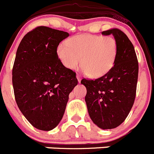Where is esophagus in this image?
<instances>
[{"mask_svg":"<svg viewBox=\"0 0 154 154\" xmlns=\"http://www.w3.org/2000/svg\"><path fill=\"white\" fill-rule=\"evenodd\" d=\"M77 80H78V82L80 83V80H81V76H80V74H77Z\"/></svg>","mask_w":154,"mask_h":154,"instance_id":"1","label":"esophagus"}]
</instances>
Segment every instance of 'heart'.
Wrapping results in <instances>:
<instances>
[{"instance_id":"1","label":"heart","mask_w":154,"mask_h":154,"mask_svg":"<svg viewBox=\"0 0 154 154\" xmlns=\"http://www.w3.org/2000/svg\"><path fill=\"white\" fill-rule=\"evenodd\" d=\"M57 55L63 66L74 70L81 63L91 77H99L113 67L117 44L111 37L82 34L70 37L57 48Z\"/></svg>"}]
</instances>
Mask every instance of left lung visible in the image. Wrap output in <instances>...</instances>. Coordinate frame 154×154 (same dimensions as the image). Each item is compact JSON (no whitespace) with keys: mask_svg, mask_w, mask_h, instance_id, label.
I'll return each mask as SVG.
<instances>
[{"mask_svg":"<svg viewBox=\"0 0 154 154\" xmlns=\"http://www.w3.org/2000/svg\"><path fill=\"white\" fill-rule=\"evenodd\" d=\"M112 35L117 44L113 67L96 80L83 79L87 88L85 101L90 117L98 127L106 130L120 126L134 103L138 78V60L134 45L117 28L102 32Z\"/></svg>","mask_w":154,"mask_h":154,"instance_id":"1","label":"left lung"}]
</instances>
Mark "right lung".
Listing matches in <instances>:
<instances>
[{
  "mask_svg": "<svg viewBox=\"0 0 154 154\" xmlns=\"http://www.w3.org/2000/svg\"><path fill=\"white\" fill-rule=\"evenodd\" d=\"M67 32L41 26L27 33L16 53L12 83L19 109L33 127L49 131L59 124L76 73L65 67L57 49Z\"/></svg>",
  "mask_w": 154,
  "mask_h": 154,
  "instance_id": "1",
  "label": "right lung"
}]
</instances>
